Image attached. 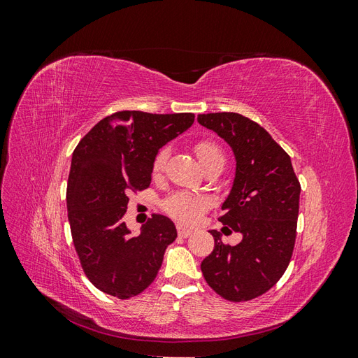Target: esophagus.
I'll return each mask as SVG.
<instances>
[{"mask_svg":"<svg viewBox=\"0 0 358 358\" xmlns=\"http://www.w3.org/2000/svg\"><path fill=\"white\" fill-rule=\"evenodd\" d=\"M178 234H179L180 237H189V236L192 234V231L188 230V229H185V227L178 225Z\"/></svg>","mask_w":358,"mask_h":358,"instance_id":"obj_1","label":"esophagus"}]
</instances>
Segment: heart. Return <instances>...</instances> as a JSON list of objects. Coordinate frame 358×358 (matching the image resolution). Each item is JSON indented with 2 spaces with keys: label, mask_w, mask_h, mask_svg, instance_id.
Instances as JSON below:
<instances>
[{
  "label": "heart",
  "mask_w": 358,
  "mask_h": 358,
  "mask_svg": "<svg viewBox=\"0 0 358 358\" xmlns=\"http://www.w3.org/2000/svg\"><path fill=\"white\" fill-rule=\"evenodd\" d=\"M196 152L201 162V166L213 158L224 157L221 148L215 142H212V140H200V142H197ZM169 155H170L169 148H161L155 154L152 161L154 176H158L159 173L164 170ZM206 208H208V200L204 197L191 196V194H185V192L171 194V196L167 197L164 201V210L171 216V218H175L176 221L187 225L196 224Z\"/></svg>",
  "instance_id": "b5f03b06"
}]
</instances>
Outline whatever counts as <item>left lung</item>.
<instances>
[{
	"label": "left lung",
	"instance_id": "obj_1",
	"mask_svg": "<svg viewBox=\"0 0 358 358\" xmlns=\"http://www.w3.org/2000/svg\"><path fill=\"white\" fill-rule=\"evenodd\" d=\"M231 148L236 173L220 221L242 234L224 245L212 230L215 248L201 263L209 287L230 301L264 294L287 270L296 242L300 183L291 158L263 127L239 113L199 115Z\"/></svg>",
	"mask_w": 358,
	"mask_h": 358
}]
</instances>
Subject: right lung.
Returning <instances> with one entry per match:
<instances>
[{"mask_svg": "<svg viewBox=\"0 0 358 358\" xmlns=\"http://www.w3.org/2000/svg\"><path fill=\"white\" fill-rule=\"evenodd\" d=\"M192 124V113L124 110L101 119L76 146L67 183L73 243L85 275L106 294L125 300L145 291L178 237L158 213L131 236L124 215L128 194L149 187L155 154Z\"/></svg>", "mask_w": 358, "mask_h": 358, "instance_id": "add662e5", "label": "right lung"}]
</instances>
